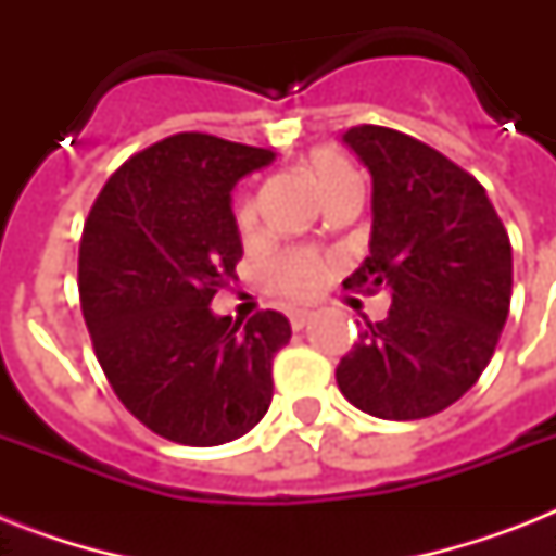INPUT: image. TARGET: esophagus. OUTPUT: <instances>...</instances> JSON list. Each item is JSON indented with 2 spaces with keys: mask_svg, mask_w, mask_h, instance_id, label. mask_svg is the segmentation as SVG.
Wrapping results in <instances>:
<instances>
[{
  "mask_svg": "<svg viewBox=\"0 0 556 556\" xmlns=\"http://www.w3.org/2000/svg\"><path fill=\"white\" fill-rule=\"evenodd\" d=\"M288 320H291V329L300 331V329H305V326H308V320H312V314L303 312V308H294V312L288 314Z\"/></svg>",
  "mask_w": 556,
  "mask_h": 556,
  "instance_id": "esophagus-1",
  "label": "esophagus"
}]
</instances>
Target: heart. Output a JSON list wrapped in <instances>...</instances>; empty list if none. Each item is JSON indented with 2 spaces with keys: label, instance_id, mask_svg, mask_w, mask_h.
I'll use <instances>...</instances> for the list:
<instances>
[{
  "label": "heart",
  "instance_id": "b5f03b06",
  "mask_svg": "<svg viewBox=\"0 0 556 556\" xmlns=\"http://www.w3.org/2000/svg\"><path fill=\"white\" fill-rule=\"evenodd\" d=\"M308 169H312L314 181H317L326 199L357 185L355 167L338 150H314L312 159H308ZM236 225L244 236L256 227V204H253L251 195H242L236 201ZM323 277H326L323 260L312 251L279 253L277 260L268 265L270 288L277 294L288 296V300H312L320 291Z\"/></svg>",
  "mask_w": 556,
  "mask_h": 556
}]
</instances>
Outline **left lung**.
<instances>
[{"label": "left lung", "mask_w": 556, "mask_h": 556, "mask_svg": "<svg viewBox=\"0 0 556 556\" xmlns=\"http://www.w3.org/2000/svg\"><path fill=\"white\" fill-rule=\"evenodd\" d=\"M343 141L371 173V239L349 291L392 294L366 323L338 387L357 409L415 421L456 404L491 364L508 320V230L467 169L387 126H352Z\"/></svg>", "instance_id": "left-lung-1"}]
</instances>
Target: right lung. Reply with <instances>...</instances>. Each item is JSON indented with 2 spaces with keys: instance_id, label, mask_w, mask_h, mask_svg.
Masks as SVG:
<instances>
[{
  "instance_id": "add662e5",
  "label": "right lung",
  "mask_w": 556,
  "mask_h": 556,
  "mask_svg": "<svg viewBox=\"0 0 556 556\" xmlns=\"http://www.w3.org/2000/svg\"><path fill=\"white\" fill-rule=\"evenodd\" d=\"M274 152L178 132L112 173L83 225L77 286L100 369L161 439L216 447L253 430L291 340L279 312L244 329L210 303L236 279L242 239L230 190Z\"/></svg>"
}]
</instances>
